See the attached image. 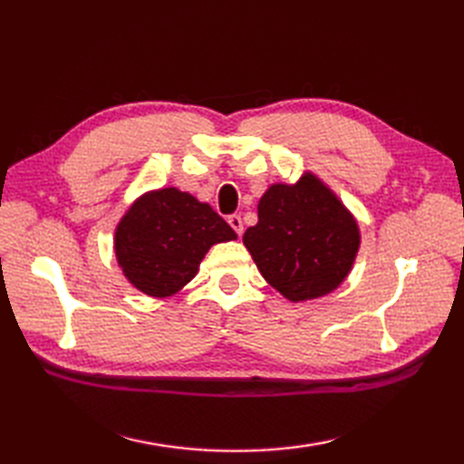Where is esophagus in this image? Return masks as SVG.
<instances>
[{
  "label": "esophagus",
  "instance_id": "34e87169",
  "mask_svg": "<svg viewBox=\"0 0 464 464\" xmlns=\"http://www.w3.org/2000/svg\"><path fill=\"white\" fill-rule=\"evenodd\" d=\"M227 223H229V225L233 227V231H235V233H237V235H243V221H241V215H237V213L229 215V217H227Z\"/></svg>",
  "mask_w": 464,
  "mask_h": 464
}]
</instances>
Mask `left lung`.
Returning a JSON list of instances; mask_svg holds the SVG:
<instances>
[{"label":"left lung","instance_id":"obj_1","mask_svg":"<svg viewBox=\"0 0 464 464\" xmlns=\"http://www.w3.org/2000/svg\"><path fill=\"white\" fill-rule=\"evenodd\" d=\"M259 221L243 243L273 289L293 303L333 293L361 247L359 223L317 175L273 183L257 205Z\"/></svg>","mask_w":464,"mask_h":464}]
</instances>
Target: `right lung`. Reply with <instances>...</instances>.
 <instances>
[{
	"label": "right lung",
	"instance_id": "1",
	"mask_svg": "<svg viewBox=\"0 0 464 464\" xmlns=\"http://www.w3.org/2000/svg\"><path fill=\"white\" fill-rule=\"evenodd\" d=\"M237 239L209 203L177 187L137 197L115 229L117 265L135 289L171 297L189 283L213 245Z\"/></svg>",
	"mask_w": 464,
	"mask_h": 464
}]
</instances>
